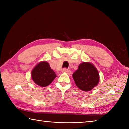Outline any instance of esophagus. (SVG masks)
I'll return each mask as SVG.
<instances>
[{
  "instance_id": "34e87169",
  "label": "esophagus",
  "mask_w": 129,
  "mask_h": 129,
  "mask_svg": "<svg viewBox=\"0 0 129 129\" xmlns=\"http://www.w3.org/2000/svg\"><path fill=\"white\" fill-rule=\"evenodd\" d=\"M62 71L63 72H65V73H67L68 74H69V75H70V74H71V71H70V70H69L68 69L65 68L62 69Z\"/></svg>"
}]
</instances>
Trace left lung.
Returning <instances> with one entry per match:
<instances>
[{"instance_id": "left-lung-1", "label": "left lung", "mask_w": 129, "mask_h": 129, "mask_svg": "<svg viewBox=\"0 0 129 129\" xmlns=\"http://www.w3.org/2000/svg\"><path fill=\"white\" fill-rule=\"evenodd\" d=\"M73 78L78 88L85 91L91 90L99 81V73L90 62H82L73 73Z\"/></svg>"}]
</instances>
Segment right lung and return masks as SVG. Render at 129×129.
<instances>
[{
    "label": "right lung",
    "instance_id": "add662e5",
    "mask_svg": "<svg viewBox=\"0 0 129 129\" xmlns=\"http://www.w3.org/2000/svg\"><path fill=\"white\" fill-rule=\"evenodd\" d=\"M32 78L37 85L45 87L53 81L56 75L46 61H43L36 65L32 70Z\"/></svg>",
    "mask_w": 129,
    "mask_h": 129
}]
</instances>
